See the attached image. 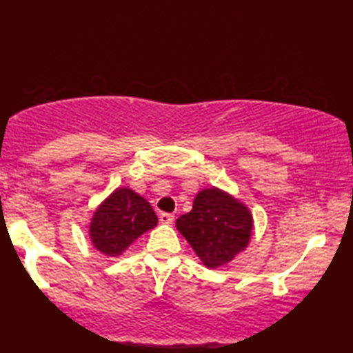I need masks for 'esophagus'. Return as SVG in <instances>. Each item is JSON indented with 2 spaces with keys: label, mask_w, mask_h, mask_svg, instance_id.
<instances>
[{
  "label": "esophagus",
  "mask_w": 353,
  "mask_h": 353,
  "mask_svg": "<svg viewBox=\"0 0 353 353\" xmlns=\"http://www.w3.org/2000/svg\"><path fill=\"white\" fill-rule=\"evenodd\" d=\"M159 220H161V223H163V225H172L173 220H175V215L163 212V214L159 215Z\"/></svg>",
  "instance_id": "34e87169"
}]
</instances>
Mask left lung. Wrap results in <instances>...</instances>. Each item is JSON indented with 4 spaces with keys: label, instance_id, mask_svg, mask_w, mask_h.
<instances>
[{
    "label": "left lung",
    "instance_id": "obj_1",
    "mask_svg": "<svg viewBox=\"0 0 353 353\" xmlns=\"http://www.w3.org/2000/svg\"><path fill=\"white\" fill-rule=\"evenodd\" d=\"M252 226L248 207L219 188L202 190L192 210L176 220L178 231L209 268L226 265L248 248Z\"/></svg>",
    "mask_w": 353,
    "mask_h": 353
}]
</instances>
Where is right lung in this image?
I'll use <instances>...</instances> for the list:
<instances>
[{
    "label": "right lung",
    "mask_w": 353,
    "mask_h": 353,
    "mask_svg": "<svg viewBox=\"0 0 353 353\" xmlns=\"http://www.w3.org/2000/svg\"><path fill=\"white\" fill-rule=\"evenodd\" d=\"M156 225V212L144 197L128 188H117L96 209L90 236L99 252L117 257L134 239Z\"/></svg>",
    "instance_id": "1"
}]
</instances>
